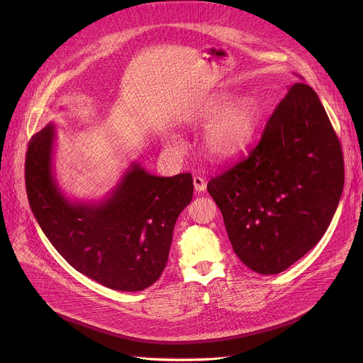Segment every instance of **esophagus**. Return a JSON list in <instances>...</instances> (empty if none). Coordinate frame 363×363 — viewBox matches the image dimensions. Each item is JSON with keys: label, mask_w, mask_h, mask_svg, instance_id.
Wrapping results in <instances>:
<instances>
[{"label": "esophagus", "mask_w": 363, "mask_h": 363, "mask_svg": "<svg viewBox=\"0 0 363 363\" xmlns=\"http://www.w3.org/2000/svg\"><path fill=\"white\" fill-rule=\"evenodd\" d=\"M194 188H196L197 193L204 191V189H206V181H204L203 177H199V175L194 177Z\"/></svg>", "instance_id": "34e87169"}]
</instances>
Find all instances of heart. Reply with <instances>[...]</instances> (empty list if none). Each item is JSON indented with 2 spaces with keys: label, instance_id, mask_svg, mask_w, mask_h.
Wrapping results in <instances>:
<instances>
[{
  "label": "heart",
  "instance_id": "heart-1",
  "mask_svg": "<svg viewBox=\"0 0 363 363\" xmlns=\"http://www.w3.org/2000/svg\"><path fill=\"white\" fill-rule=\"evenodd\" d=\"M260 110L255 100L228 92H218L201 101L189 114L188 122L208 123L204 147L216 160L231 159L252 143L259 123Z\"/></svg>",
  "mask_w": 363,
  "mask_h": 363
}]
</instances>
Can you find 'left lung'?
<instances>
[{"instance_id": "1", "label": "left lung", "mask_w": 363, "mask_h": 363, "mask_svg": "<svg viewBox=\"0 0 363 363\" xmlns=\"http://www.w3.org/2000/svg\"><path fill=\"white\" fill-rule=\"evenodd\" d=\"M345 185L337 133L316 92L294 84L249 156L207 184L233 249L252 271L274 275L325 234Z\"/></svg>"}]
</instances>
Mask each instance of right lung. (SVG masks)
<instances>
[{
	"mask_svg": "<svg viewBox=\"0 0 363 363\" xmlns=\"http://www.w3.org/2000/svg\"><path fill=\"white\" fill-rule=\"evenodd\" d=\"M54 140L50 123L26 152V193L41 230L70 266L104 287H150L167 263L175 222L193 200L191 174L160 178L132 163L107 200L70 201L52 175Z\"/></svg>",
	"mask_w": 363,
	"mask_h": 363,
	"instance_id": "add662e5",
	"label": "right lung"
}]
</instances>
